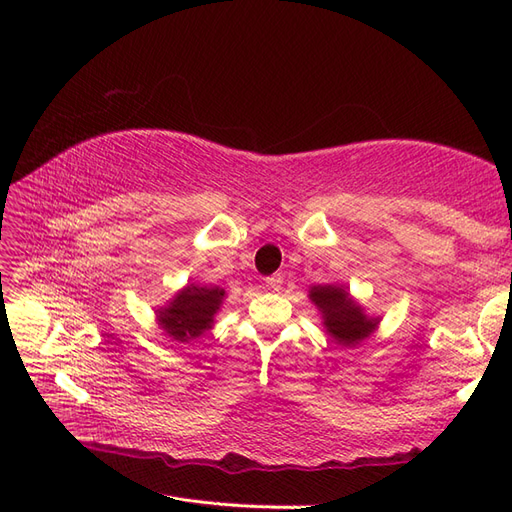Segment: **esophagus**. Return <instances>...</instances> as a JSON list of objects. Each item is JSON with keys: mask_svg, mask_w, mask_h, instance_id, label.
I'll return each instance as SVG.
<instances>
[{"mask_svg": "<svg viewBox=\"0 0 512 512\" xmlns=\"http://www.w3.org/2000/svg\"><path fill=\"white\" fill-rule=\"evenodd\" d=\"M282 284H284L282 275H271V277H267V286H269L271 290H280Z\"/></svg>", "mask_w": 512, "mask_h": 512, "instance_id": "34e87169", "label": "esophagus"}]
</instances>
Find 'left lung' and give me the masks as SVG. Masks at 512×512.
<instances>
[{
    "mask_svg": "<svg viewBox=\"0 0 512 512\" xmlns=\"http://www.w3.org/2000/svg\"><path fill=\"white\" fill-rule=\"evenodd\" d=\"M309 299L322 314L327 333L342 346H356L376 331L380 318H369L359 303H354L344 286H312Z\"/></svg>",
    "mask_w": 512,
    "mask_h": 512,
    "instance_id": "obj_1",
    "label": "left lung"
}]
</instances>
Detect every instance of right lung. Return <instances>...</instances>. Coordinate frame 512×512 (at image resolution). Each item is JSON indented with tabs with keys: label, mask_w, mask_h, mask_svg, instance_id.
Returning a JSON list of instances; mask_svg holds the SVG:
<instances>
[{
	"label": "right lung",
	"mask_w": 512,
	"mask_h": 512,
	"mask_svg": "<svg viewBox=\"0 0 512 512\" xmlns=\"http://www.w3.org/2000/svg\"><path fill=\"white\" fill-rule=\"evenodd\" d=\"M226 290L220 286L188 284L179 290L168 305L158 309V324L168 337L190 342L211 329L213 316L220 312Z\"/></svg>",
	"instance_id": "right-lung-1"
}]
</instances>
